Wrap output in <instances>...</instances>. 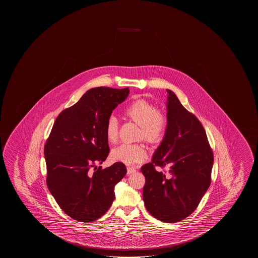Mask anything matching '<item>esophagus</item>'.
<instances>
[{
  "mask_svg": "<svg viewBox=\"0 0 258 258\" xmlns=\"http://www.w3.org/2000/svg\"><path fill=\"white\" fill-rule=\"evenodd\" d=\"M136 168H134V167H131V166H128V167H127V174H132V173H135Z\"/></svg>",
  "mask_w": 258,
  "mask_h": 258,
  "instance_id": "esophagus-1",
  "label": "esophagus"
}]
</instances>
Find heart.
<instances>
[{
	"mask_svg": "<svg viewBox=\"0 0 258 258\" xmlns=\"http://www.w3.org/2000/svg\"><path fill=\"white\" fill-rule=\"evenodd\" d=\"M124 114L140 125V139L149 144L159 143L164 140L168 128V117L164 111L157 110L152 103L143 99L136 100L125 108ZM105 136L110 143H115L118 140V119L114 116H110L107 119ZM147 155V148L141 143L121 144L111 151L113 160L126 165L140 163Z\"/></svg>",
	"mask_w": 258,
	"mask_h": 258,
	"instance_id": "obj_1",
	"label": "heart"
}]
</instances>
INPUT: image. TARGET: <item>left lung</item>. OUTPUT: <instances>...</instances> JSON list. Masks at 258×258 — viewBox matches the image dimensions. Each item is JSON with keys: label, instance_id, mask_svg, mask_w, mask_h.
I'll use <instances>...</instances> for the list:
<instances>
[{"label": "left lung", "instance_id": "obj_1", "mask_svg": "<svg viewBox=\"0 0 258 258\" xmlns=\"http://www.w3.org/2000/svg\"><path fill=\"white\" fill-rule=\"evenodd\" d=\"M168 128L152 162L144 165V203L157 220L173 223L184 220L198 207L211 185L213 152L203 124L167 90ZM168 165V172L156 166Z\"/></svg>", "mask_w": 258, "mask_h": 258}]
</instances>
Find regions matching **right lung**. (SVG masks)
I'll return each mask as SVG.
<instances>
[{"label":"right lung","mask_w":258,"mask_h":258,"mask_svg":"<svg viewBox=\"0 0 258 258\" xmlns=\"http://www.w3.org/2000/svg\"><path fill=\"white\" fill-rule=\"evenodd\" d=\"M128 93V88L89 90L60 112L46 141L48 190L74 220L90 222L104 215L114 201V186L127 173L121 162L105 169L95 165L110 152L107 119Z\"/></svg>","instance_id":"obj_1"}]
</instances>
